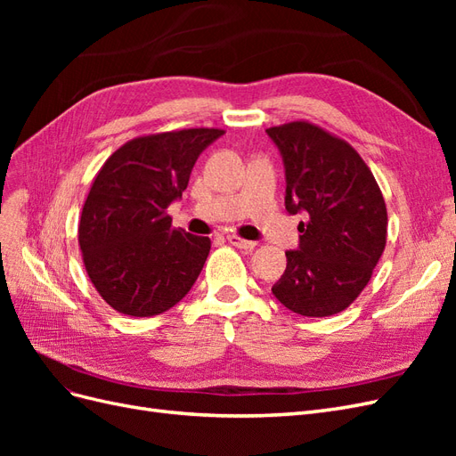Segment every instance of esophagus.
Wrapping results in <instances>:
<instances>
[{
  "label": "esophagus",
  "instance_id": "1",
  "mask_svg": "<svg viewBox=\"0 0 456 456\" xmlns=\"http://www.w3.org/2000/svg\"><path fill=\"white\" fill-rule=\"evenodd\" d=\"M228 241H230L233 247H238V249H255V247H256V243H255V241L243 240V238L236 236V233H230V236H228Z\"/></svg>",
  "mask_w": 456,
  "mask_h": 456
}]
</instances>
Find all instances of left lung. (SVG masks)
<instances>
[{
	"label": "left lung",
	"mask_w": 456,
	"mask_h": 456,
	"mask_svg": "<svg viewBox=\"0 0 456 456\" xmlns=\"http://www.w3.org/2000/svg\"><path fill=\"white\" fill-rule=\"evenodd\" d=\"M266 133L283 158L287 211L308 213L272 293L295 314L335 315L360 297L386 247L382 191L362 156L315 123L289 121Z\"/></svg>",
	"instance_id": "left-lung-1"
}]
</instances>
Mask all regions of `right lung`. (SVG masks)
<instances>
[{
	"label": "right lung",
	"mask_w": 456,
	"mask_h": 456,
	"mask_svg": "<svg viewBox=\"0 0 456 456\" xmlns=\"http://www.w3.org/2000/svg\"><path fill=\"white\" fill-rule=\"evenodd\" d=\"M223 129L165 131L119 146L96 173L77 240L91 283L131 317L167 312L196 283L211 240L173 228L167 207L183 196L201 151Z\"/></svg>",
	"instance_id": "add662e5"
}]
</instances>
